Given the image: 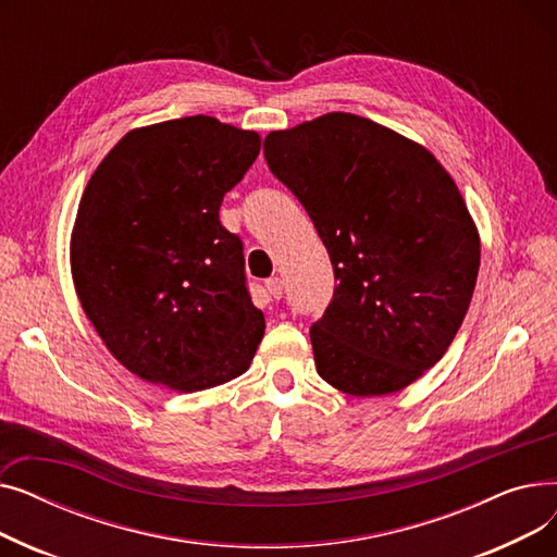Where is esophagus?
Masks as SVG:
<instances>
[{
    "instance_id": "obj_1",
    "label": "esophagus",
    "mask_w": 557,
    "mask_h": 557,
    "mask_svg": "<svg viewBox=\"0 0 557 557\" xmlns=\"http://www.w3.org/2000/svg\"><path fill=\"white\" fill-rule=\"evenodd\" d=\"M267 290H269V294H271L275 300H280L282 294H284V282H282L280 277H269V280H267Z\"/></svg>"
}]
</instances>
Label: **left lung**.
I'll return each instance as SVG.
<instances>
[{"label": "left lung", "instance_id": "1", "mask_svg": "<svg viewBox=\"0 0 557 557\" xmlns=\"http://www.w3.org/2000/svg\"><path fill=\"white\" fill-rule=\"evenodd\" d=\"M263 158L334 269L332 300L309 327L318 374L357 397L406 388L443 359L476 286L479 234L449 173L349 112L271 133Z\"/></svg>", "mask_w": 557, "mask_h": 557}]
</instances>
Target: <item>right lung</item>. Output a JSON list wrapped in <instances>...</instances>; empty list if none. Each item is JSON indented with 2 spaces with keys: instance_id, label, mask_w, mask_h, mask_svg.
Returning <instances> with one entry per match:
<instances>
[{
  "instance_id": "right-lung-1",
  "label": "right lung",
  "mask_w": 557,
  "mask_h": 557,
  "mask_svg": "<svg viewBox=\"0 0 557 557\" xmlns=\"http://www.w3.org/2000/svg\"><path fill=\"white\" fill-rule=\"evenodd\" d=\"M259 146L205 114L156 124L116 141L83 191L76 294L114 359L146 382L194 393L252 361L267 325L219 210Z\"/></svg>"
}]
</instances>
